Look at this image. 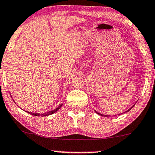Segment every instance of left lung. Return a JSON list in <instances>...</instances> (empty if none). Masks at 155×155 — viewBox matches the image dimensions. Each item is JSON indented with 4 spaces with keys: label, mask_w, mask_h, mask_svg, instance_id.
Returning a JSON list of instances; mask_svg holds the SVG:
<instances>
[{
    "label": "left lung",
    "mask_w": 155,
    "mask_h": 155,
    "mask_svg": "<svg viewBox=\"0 0 155 155\" xmlns=\"http://www.w3.org/2000/svg\"><path fill=\"white\" fill-rule=\"evenodd\" d=\"M134 105H133V106H132V107H130V109H128L127 110V111H125V112H127L130 111V110H131V109H132V108L134 107ZM95 112H96V111H95ZM124 112H122V113H124ZM96 113H97V114H99V115H101V116H102V117H110V115H104V114H101V113H100V112H96Z\"/></svg>",
    "instance_id": "obj_1"
}]
</instances>
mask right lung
Segmentation results:
<instances>
[{
  "label": "right lung",
  "instance_id": "right-lung-1",
  "mask_svg": "<svg viewBox=\"0 0 155 155\" xmlns=\"http://www.w3.org/2000/svg\"><path fill=\"white\" fill-rule=\"evenodd\" d=\"M62 105H63V104H60V105L58 106V107L57 108H55V109L51 110V111L44 112V113H37V112L35 113V112H28V111H25V112H27L28 113H29L31 114H33V115H34V116H38V117H45V116L51 115V114H53L55 113V112H57L58 110L62 107Z\"/></svg>",
  "mask_w": 155,
  "mask_h": 155
}]
</instances>
